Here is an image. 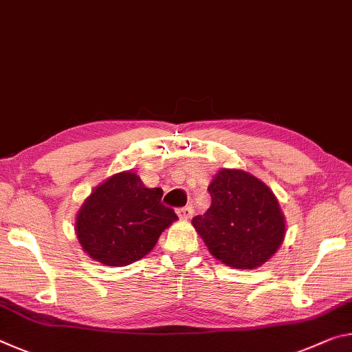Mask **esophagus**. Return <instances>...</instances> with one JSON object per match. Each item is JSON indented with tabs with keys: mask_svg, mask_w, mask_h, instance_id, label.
Instances as JSON below:
<instances>
[{
	"mask_svg": "<svg viewBox=\"0 0 352 352\" xmlns=\"http://www.w3.org/2000/svg\"><path fill=\"white\" fill-rule=\"evenodd\" d=\"M177 214L178 217H182V219H188V217L192 216V208L191 206H183V208L177 210Z\"/></svg>",
	"mask_w": 352,
	"mask_h": 352,
	"instance_id": "esophagus-1",
	"label": "esophagus"
}]
</instances>
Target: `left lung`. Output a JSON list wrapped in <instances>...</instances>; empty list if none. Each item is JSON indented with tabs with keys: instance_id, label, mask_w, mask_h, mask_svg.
<instances>
[{
	"instance_id": "8db88e82",
	"label": "left lung",
	"mask_w": 352,
	"mask_h": 352,
	"mask_svg": "<svg viewBox=\"0 0 352 352\" xmlns=\"http://www.w3.org/2000/svg\"><path fill=\"white\" fill-rule=\"evenodd\" d=\"M211 205L192 217L210 254L238 270H255L277 252L285 217L274 192L241 169H221L211 180Z\"/></svg>"
}]
</instances>
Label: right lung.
Wrapping results in <instances>:
<instances>
[{
	"mask_svg": "<svg viewBox=\"0 0 352 352\" xmlns=\"http://www.w3.org/2000/svg\"><path fill=\"white\" fill-rule=\"evenodd\" d=\"M163 189L147 188L135 172H119L91 192L76 214L81 248L106 266H126L155 248L178 217L161 204Z\"/></svg>",
	"mask_w": 352,
	"mask_h": 352,
	"instance_id": "right-lung-1",
	"label": "right lung"
}]
</instances>
